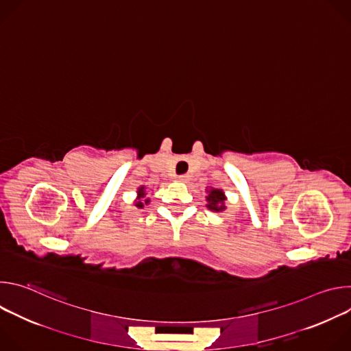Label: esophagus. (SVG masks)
<instances>
[{
    "label": "esophagus",
    "mask_w": 351,
    "mask_h": 351,
    "mask_svg": "<svg viewBox=\"0 0 351 351\" xmlns=\"http://www.w3.org/2000/svg\"><path fill=\"white\" fill-rule=\"evenodd\" d=\"M179 180H180V182H189V180H190V175H187V173H186V175H180V176H179Z\"/></svg>",
    "instance_id": "obj_1"
}]
</instances>
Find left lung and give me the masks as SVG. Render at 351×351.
Masks as SVG:
<instances>
[{
    "instance_id": "8db88e82",
    "label": "left lung",
    "mask_w": 351,
    "mask_h": 351,
    "mask_svg": "<svg viewBox=\"0 0 351 351\" xmlns=\"http://www.w3.org/2000/svg\"><path fill=\"white\" fill-rule=\"evenodd\" d=\"M225 193L221 189H214L211 187L208 190V195H207V208L215 213H221L223 211L225 207Z\"/></svg>"
}]
</instances>
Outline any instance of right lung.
<instances>
[{"instance_id":"right-lung-1","label":"right lung","mask_w":351,"mask_h":351,"mask_svg":"<svg viewBox=\"0 0 351 351\" xmlns=\"http://www.w3.org/2000/svg\"><path fill=\"white\" fill-rule=\"evenodd\" d=\"M145 194H147V193H145V187H144V186L138 187V190H137V199L134 202V206H136L137 208H143L144 204H148V203H149V198H144Z\"/></svg>"}]
</instances>
